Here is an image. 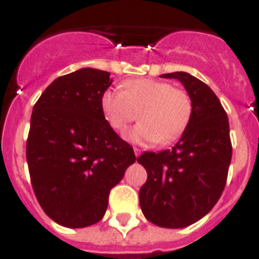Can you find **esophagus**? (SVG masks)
I'll return each instance as SVG.
<instances>
[{"label":"esophagus","instance_id":"1","mask_svg":"<svg viewBox=\"0 0 259 259\" xmlns=\"http://www.w3.org/2000/svg\"><path fill=\"white\" fill-rule=\"evenodd\" d=\"M141 152H142V151H141V150H139V148L134 147V154H136V156H137V157H138L139 155H141Z\"/></svg>","mask_w":259,"mask_h":259}]
</instances>
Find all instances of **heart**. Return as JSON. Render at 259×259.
I'll use <instances>...</instances> for the list:
<instances>
[{
	"instance_id": "obj_1",
	"label": "heart",
	"mask_w": 259,
	"mask_h": 259,
	"mask_svg": "<svg viewBox=\"0 0 259 259\" xmlns=\"http://www.w3.org/2000/svg\"><path fill=\"white\" fill-rule=\"evenodd\" d=\"M105 120L117 132L137 120L141 122L125 134L136 145L156 142L169 145L188 127L193 102L188 92L165 80L138 78L123 82L122 89H108L102 95Z\"/></svg>"
}]
</instances>
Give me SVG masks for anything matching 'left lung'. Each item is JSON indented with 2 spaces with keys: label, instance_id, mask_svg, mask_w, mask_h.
<instances>
[{
  "label": "left lung",
  "instance_id": "obj_1",
  "mask_svg": "<svg viewBox=\"0 0 259 259\" xmlns=\"http://www.w3.org/2000/svg\"><path fill=\"white\" fill-rule=\"evenodd\" d=\"M183 83L193 102L188 127L169 150L137 159L147 170L139 190L143 215L163 228H184L210 212L226 186L232 159L229 122L212 90L185 71L161 74Z\"/></svg>",
  "mask_w": 259,
  "mask_h": 259
}]
</instances>
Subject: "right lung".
<instances>
[{
    "instance_id": "1",
    "label": "right lung",
    "mask_w": 259,
    "mask_h": 259,
    "mask_svg": "<svg viewBox=\"0 0 259 259\" xmlns=\"http://www.w3.org/2000/svg\"><path fill=\"white\" fill-rule=\"evenodd\" d=\"M111 73L83 67L60 76L33 107L27 163L44 212L67 228L102 220L113 186L136 161L133 147L105 120L102 95Z\"/></svg>"
}]
</instances>
